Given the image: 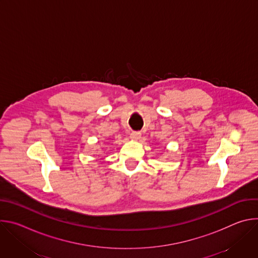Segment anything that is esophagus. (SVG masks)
Here are the masks:
<instances>
[{"mask_svg":"<svg viewBox=\"0 0 258 258\" xmlns=\"http://www.w3.org/2000/svg\"><path fill=\"white\" fill-rule=\"evenodd\" d=\"M131 139L134 140V141L140 140V139H141V133H139V132H133V133L131 134Z\"/></svg>","mask_w":258,"mask_h":258,"instance_id":"1","label":"esophagus"}]
</instances>
